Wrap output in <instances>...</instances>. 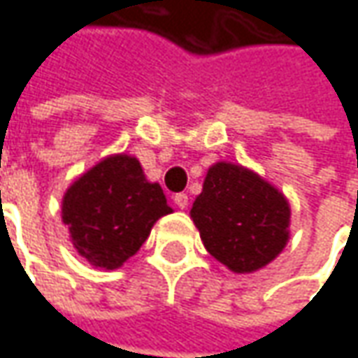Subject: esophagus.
Here are the masks:
<instances>
[{
  "label": "esophagus",
  "instance_id": "1",
  "mask_svg": "<svg viewBox=\"0 0 358 358\" xmlns=\"http://www.w3.org/2000/svg\"><path fill=\"white\" fill-rule=\"evenodd\" d=\"M174 204H176V206H178L180 210L188 208V204H190V200H188V194L180 192V194L174 196Z\"/></svg>",
  "mask_w": 358,
  "mask_h": 358
}]
</instances>
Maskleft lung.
Listing matches in <instances>:
<instances>
[{
    "instance_id": "1",
    "label": "left lung",
    "mask_w": 358,
    "mask_h": 358,
    "mask_svg": "<svg viewBox=\"0 0 358 358\" xmlns=\"http://www.w3.org/2000/svg\"><path fill=\"white\" fill-rule=\"evenodd\" d=\"M190 218L206 250L236 274L264 268L290 238L287 196L241 164L210 166Z\"/></svg>"
}]
</instances>
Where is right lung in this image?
Listing matches in <instances>:
<instances>
[{"label":"right lung","mask_w":358,"mask_h":358,"mask_svg":"<svg viewBox=\"0 0 358 358\" xmlns=\"http://www.w3.org/2000/svg\"><path fill=\"white\" fill-rule=\"evenodd\" d=\"M172 208L158 182H148L138 158H101L62 198V220L78 255L94 268L116 271L150 236L152 226Z\"/></svg>","instance_id":"right-lung-1"}]
</instances>
